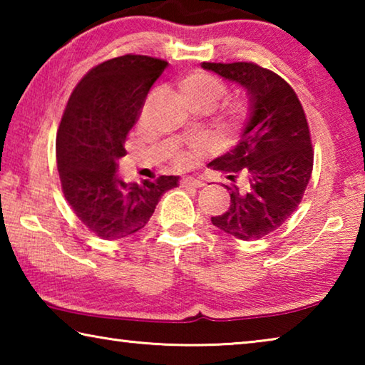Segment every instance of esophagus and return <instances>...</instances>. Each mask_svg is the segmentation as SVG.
I'll return each mask as SVG.
<instances>
[{
    "instance_id": "34e87169",
    "label": "esophagus",
    "mask_w": 365,
    "mask_h": 365,
    "mask_svg": "<svg viewBox=\"0 0 365 365\" xmlns=\"http://www.w3.org/2000/svg\"><path fill=\"white\" fill-rule=\"evenodd\" d=\"M182 183L185 185V187H193V188L205 187V182H202L201 178H196V177H185Z\"/></svg>"
}]
</instances>
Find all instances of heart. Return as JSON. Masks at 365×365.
<instances>
[{"label":"heart","mask_w":365,"mask_h":365,"mask_svg":"<svg viewBox=\"0 0 365 365\" xmlns=\"http://www.w3.org/2000/svg\"><path fill=\"white\" fill-rule=\"evenodd\" d=\"M182 91L183 96L187 98L188 101L205 100L209 103H214L224 95L225 85L222 83L217 77L211 76V73L196 72L191 73L187 78H183Z\"/></svg>","instance_id":"heart-1"}]
</instances>
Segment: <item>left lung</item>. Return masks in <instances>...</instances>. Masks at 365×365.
<instances>
[{"label":"left lung","instance_id":"left-lung-1","mask_svg":"<svg viewBox=\"0 0 365 365\" xmlns=\"http://www.w3.org/2000/svg\"><path fill=\"white\" fill-rule=\"evenodd\" d=\"M250 100V117L238 143L209 163L232 182L242 174L246 187L225 185L230 207L211 217L212 225L238 240H259L277 230L302 200L312 174L314 153L304 109L294 90L275 72L252 63H202Z\"/></svg>","mask_w":365,"mask_h":365}]
</instances>
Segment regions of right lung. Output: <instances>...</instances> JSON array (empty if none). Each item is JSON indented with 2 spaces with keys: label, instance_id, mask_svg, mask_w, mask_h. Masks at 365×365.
Masks as SVG:
<instances>
[{
  "label": "right lung",
  "instance_id": "1",
  "mask_svg": "<svg viewBox=\"0 0 365 365\" xmlns=\"http://www.w3.org/2000/svg\"><path fill=\"white\" fill-rule=\"evenodd\" d=\"M165 67V61L141 54L104 61L77 83L61 119V187L77 217L103 240L141 230L160 196L178 185L175 175L125 183L115 172L117 160L125 156L127 133Z\"/></svg>",
  "mask_w": 365,
  "mask_h": 365
}]
</instances>
